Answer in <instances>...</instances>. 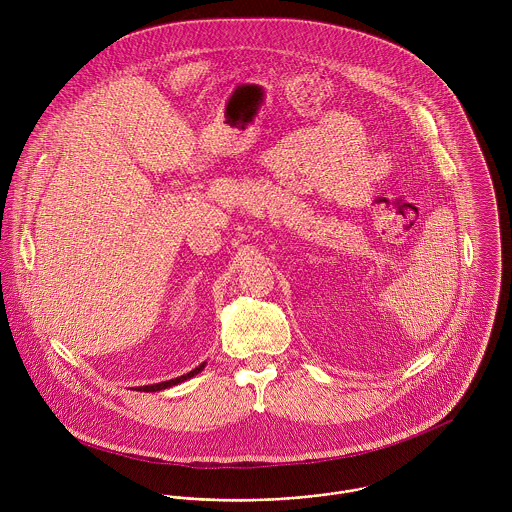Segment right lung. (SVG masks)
<instances>
[{"label":"right lung","mask_w":512,"mask_h":512,"mask_svg":"<svg viewBox=\"0 0 512 512\" xmlns=\"http://www.w3.org/2000/svg\"><path fill=\"white\" fill-rule=\"evenodd\" d=\"M203 368H205V363H203V365L197 366V368H193L191 372H187V374L179 376V378H173V380H165V382H159V384H151V386H140L138 390H140V392H157V390H163V388L175 386V384H179V382H183V380H187V378H191V376L199 374Z\"/></svg>","instance_id":"add662e5"}]
</instances>
